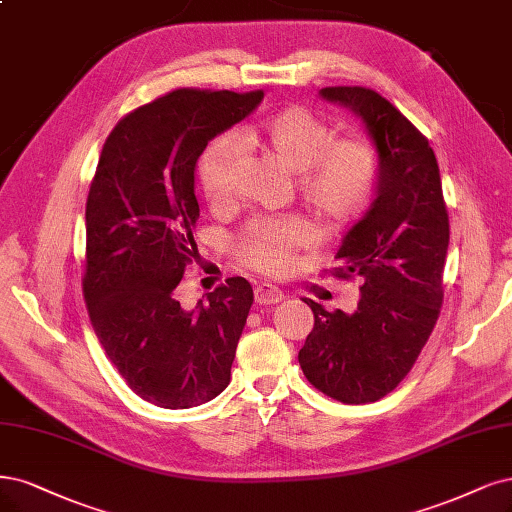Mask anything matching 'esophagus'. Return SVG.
Listing matches in <instances>:
<instances>
[{"instance_id":"34e87169","label":"esophagus","mask_w":512,"mask_h":512,"mask_svg":"<svg viewBox=\"0 0 512 512\" xmlns=\"http://www.w3.org/2000/svg\"><path fill=\"white\" fill-rule=\"evenodd\" d=\"M254 298L258 305H277L284 301V292H281L279 288L275 286H269V284H260L256 286L254 290Z\"/></svg>"}]
</instances>
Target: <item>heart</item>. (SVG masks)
<instances>
[{
    "label": "heart",
    "mask_w": 512,
    "mask_h": 512,
    "mask_svg": "<svg viewBox=\"0 0 512 512\" xmlns=\"http://www.w3.org/2000/svg\"><path fill=\"white\" fill-rule=\"evenodd\" d=\"M239 142L269 154L294 173L298 197L330 231L360 222L377 195L379 158L360 135H337L330 120L305 105H288L245 127ZM233 133L216 135L201 150L197 184L211 207L233 199L241 146ZM315 228L301 216L254 218L233 237L235 256L262 275H281L298 250L311 248Z\"/></svg>",
    "instance_id": "b5f03b06"
}]
</instances>
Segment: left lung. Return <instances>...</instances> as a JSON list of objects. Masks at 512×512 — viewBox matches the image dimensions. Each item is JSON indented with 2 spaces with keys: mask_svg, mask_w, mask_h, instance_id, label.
Here are the masks:
<instances>
[{
  "mask_svg": "<svg viewBox=\"0 0 512 512\" xmlns=\"http://www.w3.org/2000/svg\"><path fill=\"white\" fill-rule=\"evenodd\" d=\"M354 110L379 150V197L345 235L330 273L360 277L354 313L305 298L313 330L298 351L307 381L345 402H375L396 390L428 343L443 305L449 214L428 137L373 88L326 86Z\"/></svg>",
  "mask_w": 512,
  "mask_h": 512,
  "instance_id": "left-lung-1",
  "label": "left lung"
}]
</instances>
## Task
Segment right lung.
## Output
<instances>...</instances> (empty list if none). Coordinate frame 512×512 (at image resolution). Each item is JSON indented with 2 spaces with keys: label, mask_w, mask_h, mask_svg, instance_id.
<instances>
[{
  "label": "right lung",
  "mask_w": 512,
  "mask_h": 512,
  "mask_svg": "<svg viewBox=\"0 0 512 512\" xmlns=\"http://www.w3.org/2000/svg\"><path fill=\"white\" fill-rule=\"evenodd\" d=\"M262 97L175 88L118 120L103 144L86 199L84 303L105 356L156 407H199L231 381L250 281L228 277L192 311L173 290L201 260L199 154Z\"/></svg>",
  "instance_id": "add662e5"
}]
</instances>
